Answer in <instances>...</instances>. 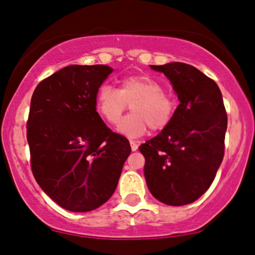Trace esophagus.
<instances>
[{
	"instance_id": "obj_1",
	"label": "esophagus",
	"mask_w": 255,
	"mask_h": 255,
	"mask_svg": "<svg viewBox=\"0 0 255 255\" xmlns=\"http://www.w3.org/2000/svg\"><path fill=\"white\" fill-rule=\"evenodd\" d=\"M129 144H130L131 151H136L137 150V146H139V144H137V141H135V140H130Z\"/></svg>"
}]
</instances>
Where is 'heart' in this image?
Returning <instances> with one entry per match:
<instances>
[{"mask_svg": "<svg viewBox=\"0 0 255 255\" xmlns=\"http://www.w3.org/2000/svg\"><path fill=\"white\" fill-rule=\"evenodd\" d=\"M128 104L131 114L122 120L119 131L129 137L144 135L148 128L163 130L176 111L175 98L150 75H130L121 81L119 90L104 84L96 92V110L109 125L119 124Z\"/></svg>", "mask_w": 255, "mask_h": 255, "instance_id": "b5f03b06", "label": "heart"}]
</instances>
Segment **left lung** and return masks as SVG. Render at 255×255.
<instances>
[{
  "label": "left lung",
  "instance_id": "8db88e82",
  "mask_svg": "<svg viewBox=\"0 0 255 255\" xmlns=\"http://www.w3.org/2000/svg\"><path fill=\"white\" fill-rule=\"evenodd\" d=\"M164 73L180 104L171 124L139 146L151 194L182 206L209 189L224 156L228 118L218 85L191 64L151 66Z\"/></svg>",
  "mask_w": 255,
  "mask_h": 255
}]
</instances>
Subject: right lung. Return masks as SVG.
<instances>
[{"label":"right lung","mask_w":255,"mask_h":255,"mask_svg":"<svg viewBox=\"0 0 255 255\" xmlns=\"http://www.w3.org/2000/svg\"><path fill=\"white\" fill-rule=\"evenodd\" d=\"M113 71L104 64H72L40 81L32 95V172L68 211L89 212L107 203L130 154L129 141L109 129L95 107L96 92Z\"/></svg>","instance_id":"obj_1"}]
</instances>
